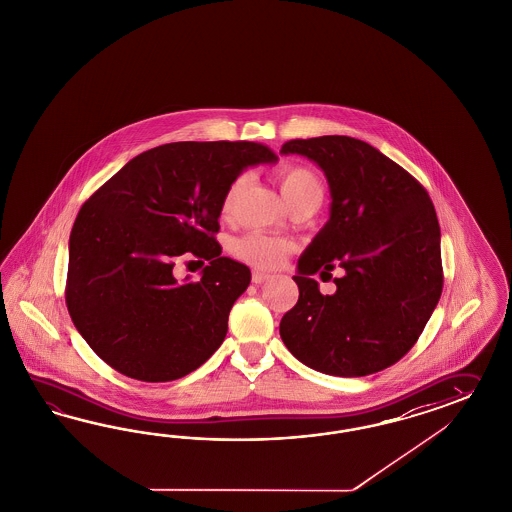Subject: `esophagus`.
<instances>
[{"mask_svg": "<svg viewBox=\"0 0 512 512\" xmlns=\"http://www.w3.org/2000/svg\"><path fill=\"white\" fill-rule=\"evenodd\" d=\"M270 277H272L270 274H264V272H259V270H257V272H253L251 279H253V283H255V285H263V283H266Z\"/></svg>", "mask_w": 512, "mask_h": 512, "instance_id": "esophagus-1", "label": "esophagus"}]
</instances>
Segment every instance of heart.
<instances>
[{
    "label": "heart",
    "mask_w": 512,
    "mask_h": 512,
    "mask_svg": "<svg viewBox=\"0 0 512 512\" xmlns=\"http://www.w3.org/2000/svg\"><path fill=\"white\" fill-rule=\"evenodd\" d=\"M244 184V177L231 182L221 199V214L229 216L235 208L236 197ZM279 186L287 203H292L304 195H322V184L317 175L309 167L294 166L283 167L279 171ZM236 257L242 263L251 264L255 268L272 270L285 261V257L292 251V242L281 236L268 235L263 231H251L248 235L240 236L233 246Z\"/></svg>",
    "instance_id": "1"
}]
</instances>
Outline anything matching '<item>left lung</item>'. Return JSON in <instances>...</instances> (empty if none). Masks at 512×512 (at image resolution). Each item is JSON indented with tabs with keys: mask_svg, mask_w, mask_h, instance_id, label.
Listing matches in <instances>:
<instances>
[{
	"mask_svg": "<svg viewBox=\"0 0 512 512\" xmlns=\"http://www.w3.org/2000/svg\"><path fill=\"white\" fill-rule=\"evenodd\" d=\"M326 175L330 220L298 259V304L279 335L318 373L367 376L415 345L442 296L440 223L427 190L386 154L348 136L292 139ZM339 263L338 291L324 297L310 277Z\"/></svg>",
	"mask_w": 512,
	"mask_h": 512,
	"instance_id": "1",
	"label": "left lung"
}]
</instances>
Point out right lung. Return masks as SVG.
I'll return each mask as SVG.
<instances>
[{
  "instance_id": "1",
  "label": "right lung",
  "mask_w": 512,
  "mask_h": 512,
  "mask_svg": "<svg viewBox=\"0 0 512 512\" xmlns=\"http://www.w3.org/2000/svg\"><path fill=\"white\" fill-rule=\"evenodd\" d=\"M276 162L253 141L166 143L132 158L83 203L65 298L100 360L141 382H171L220 348L251 281L214 238L221 199L246 167ZM184 252L209 261L199 282L172 276Z\"/></svg>"
}]
</instances>
